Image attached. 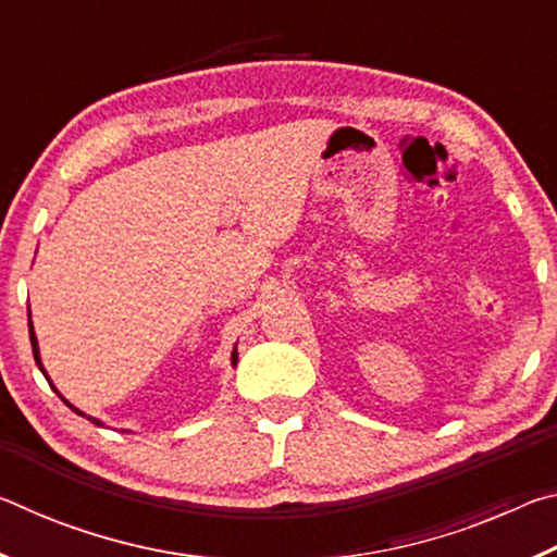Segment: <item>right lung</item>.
I'll use <instances>...</instances> for the list:
<instances>
[{
    "label": "right lung",
    "instance_id": "1",
    "mask_svg": "<svg viewBox=\"0 0 557 557\" xmlns=\"http://www.w3.org/2000/svg\"><path fill=\"white\" fill-rule=\"evenodd\" d=\"M29 338H32V351H34V361H36V366H39V371L44 373V379L46 381H49V385H51V388L55 391V393H59V388H55V385L51 383V379H49V373H46V369H44V363H41V351H39V342H36V332H34V324H32V309H29ZM235 363H238V348H235L233 346V354H231V366H235ZM59 398L65 403V405H69V408L75 412V414H83V418H88L90 422H92V425H100L102 428V422L98 420V418H90V414H86V412H83V410H78V408H75V405H71L69 400H65L63 398V395L59 393Z\"/></svg>",
    "mask_w": 557,
    "mask_h": 557
}]
</instances>
